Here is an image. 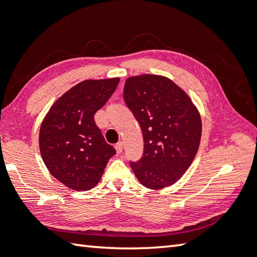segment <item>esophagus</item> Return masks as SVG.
<instances>
[{
  "label": "esophagus",
  "instance_id": "obj_1",
  "mask_svg": "<svg viewBox=\"0 0 257 257\" xmlns=\"http://www.w3.org/2000/svg\"><path fill=\"white\" fill-rule=\"evenodd\" d=\"M115 150H116L117 153H121L122 150H123V143H122V142H119V143H116L115 144Z\"/></svg>",
  "mask_w": 257,
  "mask_h": 257
}]
</instances>
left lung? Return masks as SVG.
Listing matches in <instances>:
<instances>
[{"label": "left lung", "mask_w": 257, "mask_h": 257, "mask_svg": "<svg viewBox=\"0 0 257 257\" xmlns=\"http://www.w3.org/2000/svg\"><path fill=\"white\" fill-rule=\"evenodd\" d=\"M123 99L141 125L144 153L130 162L148 189L173 185L192 164L201 140V117L186 92L166 76L125 80Z\"/></svg>", "instance_id": "8db88e82"}]
</instances>
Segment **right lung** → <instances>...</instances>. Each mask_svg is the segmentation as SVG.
Masks as SVG:
<instances>
[{
	"label": "right lung",
	"instance_id": "right-lung-1",
	"mask_svg": "<svg viewBox=\"0 0 257 257\" xmlns=\"http://www.w3.org/2000/svg\"><path fill=\"white\" fill-rule=\"evenodd\" d=\"M119 81L113 77L77 83L55 101L42 121L41 157L52 176L72 190L95 186L115 154L93 115L106 104Z\"/></svg>",
	"mask_w": 257,
	"mask_h": 257
}]
</instances>
